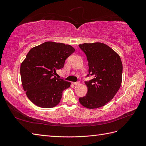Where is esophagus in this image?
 I'll list each match as a JSON object with an SVG mask.
<instances>
[{"label": "esophagus", "instance_id": "obj_1", "mask_svg": "<svg viewBox=\"0 0 146 146\" xmlns=\"http://www.w3.org/2000/svg\"><path fill=\"white\" fill-rule=\"evenodd\" d=\"M73 84L74 85H78L80 84V82H73Z\"/></svg>", "mask_w": 146, "mask_h": 146}]
</instances>
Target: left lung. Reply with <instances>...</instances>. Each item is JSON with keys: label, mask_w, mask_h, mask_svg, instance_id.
Instances as JSON below:
<instances>
[{"label": "left lung", "mask_w": 146, "mask_h": 146, "mask_svg": "<svg viewBox=\"0 0 146 146\" xmlns=\"http://www.w3.org/2000/svg\"><path fill=\"white\" fill-rule=\"evenodd\" d=\"M79 47L88 61L87 77H93L85 82L88 92L85 96L79 98V102L90 109L103 107L114 98L121 87L123 68L121 58L104 43H84Z\"/></svg>", "instance_id": "obj_1"}]
</instances>
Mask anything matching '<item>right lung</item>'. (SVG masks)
Returning a JSON list of instances; mask_svg holds the SVG:
<instances>
[{"instance_id": "1", "label": "right lung", "mask_w": 146, "mask_h": 146, "mask_svg": "<svg viewBox=\"0 0 146 146\" xmlns=\"http://www.w3.org/2000/svg\"><path fill=\"white\" fill-rule=\"evenodd\" d=\"M75 52L71 46L48 41L31 48L22 63L20 73L24 90L30 100L39 107L58 105L63 91L70 83L55 76L65 60Z\"/></svg>"}]
</instances>
